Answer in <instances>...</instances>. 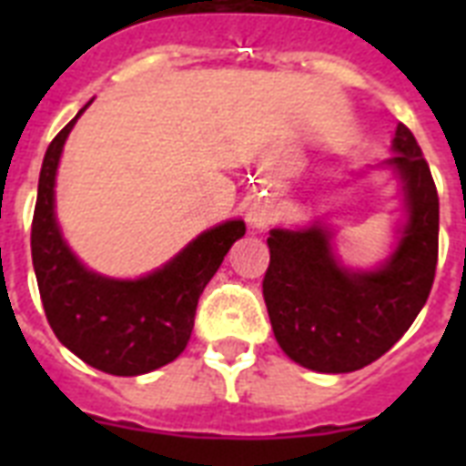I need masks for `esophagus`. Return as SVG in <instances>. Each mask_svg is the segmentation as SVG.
Segmentation results:
<instances>
[{"instance_id": "1", "label": "esophagus", "mask_w": 466, "mask_h": 466, "mask_svg": "<svg viewBox=\"0 0 466 466\" xmlns=\"http://www.w3.org/2000/svg\"><path fill=\"white\" fill-rule=\"evenodd\" d=\"M278 218L276 205L270 198H254L247 208V222L254 229H268Z\"/></svg>"}]
</instances>
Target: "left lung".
Instances as JSON below:
<instances>
[{"instance_id": "8db88e82", "label": "left lung", "mask_w": 466, "mask_h": 466, "mask_svg": "<svg viewBox=\"0 0 466 466\" xmlns=\"http://www.w3.org/2000/svg\"><path fill=\"white\" fill-rule=\"evenodd\" d=\"M387 159L401 178L406 222L375 270L343 268L321 227L273 229L263 299L288 358L317 372H353L382 358L426 305L438 266V190L413 133L397 126Z\"/></svg>"}]
</instances>
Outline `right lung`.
<instances>
[{"instance_id": "obj_1", "label": "right lung", "mask_w": 466, "mask_h": 466, "mask_svg": "<svg viewBox=\"0 0 466 466\" xmlns=\"http://www.w3.org/2000/svg\"><path fill=\"white\" fill-rule=\"evenodd\" d=\"M84 111L86 106L76 118ZM76 118L55 135L40 168L31 225L40 299L55 336L86 365L108 375H145L183 353L198 299L247 225L229 219L212 227L140 280H113L86 270L69 251L55 219V174Z\"/></svg>"}]
</instances>
